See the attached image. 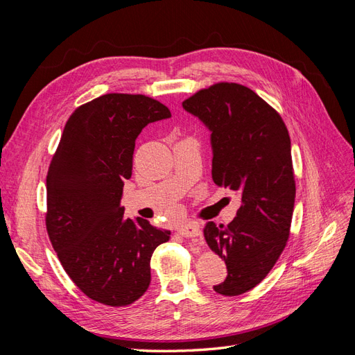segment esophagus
<instances>
[{
	"label": "esophagus",
	"mask_w": 355,
	"mask_h": 355,
	"mask_svg": "<svg viewBox=\"0 0 355 355\" xmlns=\"http://www.w3.org/2000/svg\"><path fill=\"white\" fill-rule=\"evenodd\" d=\"M179 234L180 235H184V237H189V239H192V237H200L201 235V230H200V227L197 223H185V225H182V227L179 228Z\"/></svg>",
	"instance_id": "1"
}]
</instances>
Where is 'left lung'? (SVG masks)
Returning a JSON list of instances; mask_svg holds the SVG:
<instances>
[{"instance_id":"obj_1","label":"left lung","mask_w":355,"mask_h":355,"mask_svg":"<svg viewBox=\"0 0 355 355\" xmlns=\"http://www.w3.org/2000/svg\"><path fill=\"white\" fill-rule=\"evenodd\" d=\"M182 106L210 132L213 182L241 201L227 227H204L228 271L214 292L237 296L263 280L288 239L296 194L290 136L270 105L235 83L200 90Z\"/></svg>"}]
</instances>
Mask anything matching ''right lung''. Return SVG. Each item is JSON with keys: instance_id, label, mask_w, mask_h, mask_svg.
Segmentation results:
<instances>
[{"instance_id": "1", "label": "right lung", "mask_w": 355, "mask_h": 355, "mask_svg": "<svg viewBox=\"0 0 355 355\" xmlns=\"http://www.w3.org/2000/svg\"><path fill=\"white\" fill-rule=\"evenodd\" d=\"M170 116L148 96L110 93L75 110L63 128L47 173V232L71 280L96 302L125 306L141 297L151 256L170 239L121 207L137 136Z\"/></svg>"}]
</instances>
